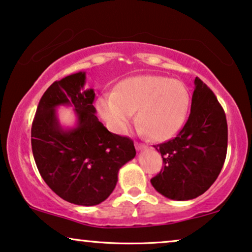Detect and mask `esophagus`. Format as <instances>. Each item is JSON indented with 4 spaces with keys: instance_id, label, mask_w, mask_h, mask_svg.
I'll return each instance as SVG.
<instances>
[{
    "instance_id": "34e87169",
    "label": "esophagus",
    "mask_w": 252,
    "mask_h": 252,
    "mask_svg": "<svg viewBox=\"0 0 252 252\" xmlns=\"http://www.w3.org/2000/svg\"><path fill=\"white\" fill-rule=\"evenodd\" d=\"M135 146H136V149L138 150V151H141V150H145V149H148V145L143 144V143H138V142H136V143H135Z\"/></svg>"
}]
</instances>
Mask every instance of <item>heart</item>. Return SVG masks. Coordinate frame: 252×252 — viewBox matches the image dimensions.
<instances>
[{
  "instance_id": "obj_1",
  "label": "heart",
  "mask_w": 252,
  "mask_h": 252,
  "mask_svg": "<svg viewBox=\"0 0 252 252\" xmlns=\"http://www.w3.org/2000/svg\"><path fill=\"white\" fill-rule=\"evenodd\" d=\"M190 104L189 89L166 76L143 75L121 82L116 93L98 98L97 108L113 131L123 133L138 110L141 131L167 141L180 131Z\"/></svg>"
}]
</instances>
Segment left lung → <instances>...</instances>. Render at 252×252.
I'll use <instances>...</instances> for the list:
<instances>
[{"mask_svg": "<svg viewBox=\"0 0 252 252\" xmlns=\"http://www.w3.org/2000/svg\"><path fill=\"white\" fill-rule=\"evenodd\" d=\"M190 114L177 137L155 145L164 166L151 179L161 195L172 200L195 199L214 184L223 167L228 126L223 108L201 79L194 80Z\"/></svg>", "mask_w": 252, "mask_h": 252, "instance_id": "obj_1", "label": "left lung"}]
</instances>
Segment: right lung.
I'll return each mask as SVG.
<instances>
[{
	"label": "right lung",
	"instance_id": "obj_1",
	"mask_svg": "<svg viewBox=\"0 0 252 252\" xmlns=\"http://www.w3.org/2000/svg\"><path fill=\"white\" fill-rule=\"evenodd\" d=\"M86 73L55 81L41 96L31 128L37 168L47 186L65 201L95 206L110 195L117 173L136 156L129 137L108 131L95 115L93 89H84ZM62 104L75 107V128L63 129L55 115Z\"/></svg>",
	"mask_w": 252,
	"mask_h": 252
}]
</instances>
